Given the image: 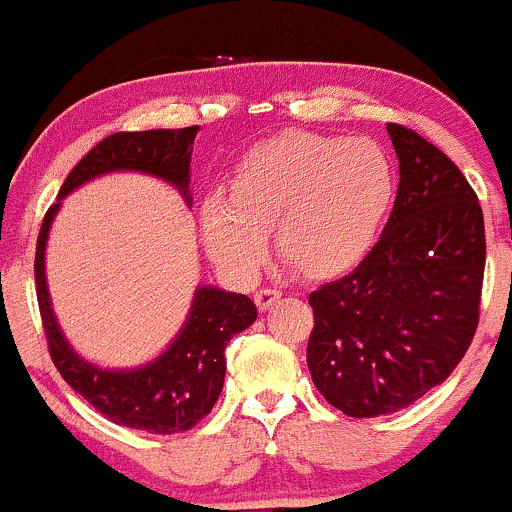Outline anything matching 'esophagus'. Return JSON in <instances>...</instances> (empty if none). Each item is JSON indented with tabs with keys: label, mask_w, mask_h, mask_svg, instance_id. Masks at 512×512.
Here are the masks:
<instances>
[{
	"label": "esophagus",
	"mask_w": 512,
	"mask_h": 512,
	"mask_svg": "<svg viewBox=\"0 0 512 512\" xmlns=\"http://www.w3.org/2000/svg\"><path fill=\"white\" fill-rule=\"evenodd\" d=\"M279 298H281V291H276V289L255 291V303L260 310H269L276 301H279Z\"/></svg>",
	"instance_id": "obj_1"
}]
</instances>
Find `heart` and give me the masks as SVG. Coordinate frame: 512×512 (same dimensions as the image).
I'll use <instances>...</instances> for the list:
<instances>
[{
	"instance_id": "heart-1",
	"label": "heart",
	"mask_w": 512,
	"mask_h": 512,
	"mask_svg": "<svg viewBox=\"0 0 512 512\" xmlns=\"http://www.w3.org/2000/svg\"><path fill=\"white\" fill-rule=\"evenodd\" d=\"M392 197L395 170L375 142L284 132L240 158L228 195L204 197L199 231L233 279H252L262 267L269 228L296 272L332 279L368 255Z\"/></svg>"
}]
</instances>
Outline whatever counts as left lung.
I'll return each instance as SVG.
<instances>
[{
    "label": "left lung",
    "instance_id": "obj_1",
    "mask_svg": "<svg viewBox=\"0 0 512 512\" xmlns=\"http://www.w3.org/2000/svg\"><path fill=\"white\" fill-rule=\"evenodd\" d=\"M399 161L383 236L344 279L310 293L308 368L346 416L395 414L443 383L479 322L484 214L438 146L387 125Z\"/></svg>",
    "mask_w": 512,
    "mask_h": 512
}]
</instances>
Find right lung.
I'll list each match as a JSON object with an SVG mask.
<instances>
[{
	"label": "right lung",
	"mask_w": 512,
	"mask_h": 512,
	"mask_svg": "<svg viewBox=\"0 0 512 512\" xmlns=\"http://www.w3.org/2000/svg\"><path fill=\"white\" fill-rule=\"evenodd\" d=\"M197 129L117 132L93 146L64 180L57 202L45 214L35 248V291L50 356L62 378L113 424L158 436L190 431L209 414L226 378V344L257 320L255 303L243 293L199 284L180 332L161 354L134 368H103L81 356L62 332L48 289L45 250L62 199L101 175H151L175 187L192 207L190 161Z\"/></svg>",
	"instance_id": "right-lung-1"
}]
</instances>
